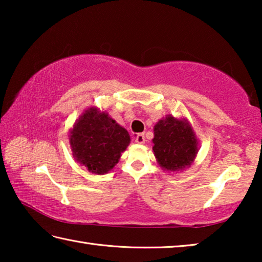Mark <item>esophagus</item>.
<instances>
[{"instance_id": "1", "label": "esophagus", "mask_w": 262, "mask_h": 262, "mask_svg": "<svg viewBox=\"0 0 262 262\" xmlns=\"http://www.w3.org/2000/svg\"><path fill=\"white\" fill-rule=\"evenodd\" d=\"M133 139H134L136 143H140V144L144 143V142H145L144 134H141V133H139V134H135L134 136H133Z\"/></svg>"}]
</instances>
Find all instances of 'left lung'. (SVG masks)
Listing matches in <instances>:
<instances>
[{
  "mask_svg": "<svg viewBox=\"0 0 262 262\" xmlns=\"http://www.w3.org/2000/svg\"><path fill=\"white\" fill-rule=\"evenodd\" d=\"M154 135L152 150L164 170H184L193 163L198 140L187 121L167 115L155 125Z\"/></svg>",
  "mask_w": 262,
  "mask_h": 262,
  "instance_id": "left-lung-1",
  "label": "left lung"
}]
</instances>
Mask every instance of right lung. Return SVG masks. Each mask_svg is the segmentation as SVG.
<instances>
[{
	"label": "right lung",
	"mask_w": 262,
	"mask_h": 262,
	"mask_svg": "<svg viewBox=\"0 0 262 262\" xmlns=\"http://www.w3.org/2000/svg\"><path fill=\"white\" fill-rule=\"evenodd\" d=\"M69 140L75 159L92 173L104 174L119 162L130 136L107 113L91 107L75 123Z\"/></svg>",
	"instance_id": "1"
}]
</instances>
